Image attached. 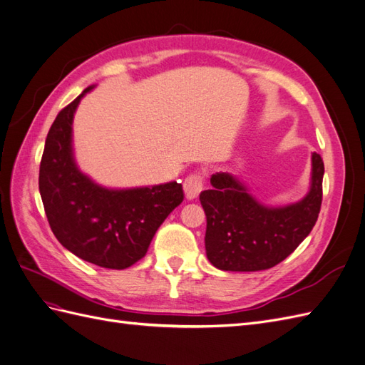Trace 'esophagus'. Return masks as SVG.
Returning <instances> with one entry per match:
<instances>
[{"label": "esophagus", "instance_id": "esophagus-1", "mask_svg": "<svg viewBox=\"0 0 365 365\" xmlns=\"http://www.w3.org/2000/svg\"><path fill=\"white\" fill-rule=\"evenodd\" d=\"M204 187V176L201 173H192L184 181V193L187 200H195Z\"/></svg>", "mask_w": 365, "mask_h": 365}]
</instances>
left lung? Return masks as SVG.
Wrapping results in <instances>:
<instances>
[{"instance_id": "obj_1", "label": "left lung", "mask_w": 365, "mask_h": 365, "mask_svg": "<svg viewBox=\"0 0 365 365\" xmlns=\"http://www.w3.org/2000/svg\"><path fill=\"white\" fill-rule=\"evenodd\" d=\"M324 163L312 153L311 187L302 201L268 207L237 176L212 175V190L200 195L207 216L205 252L222 271H262L284 260L311 233L323 200Z\"/></svg>"}]
</instances>
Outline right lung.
Wrapping results in <instances>:
<instances>
[{"label":"right lung","instance_id":"add662e5","mask_svg":"<svg viewBox=\"0 0 365 365\" xmlns=\"http://www.w3.org/2000/svg\"><path fill=\"white\" fill-rule=\"evenodd\" d=\"M65 106L48 130L39 168V192L53 235L97 267L125 269L146 256L152 237L184 200L176 181L134 189H106L77 168L73 118L82 97Z\"/></svg>","mask_w":365,"mask_h":365}]
</instances>
